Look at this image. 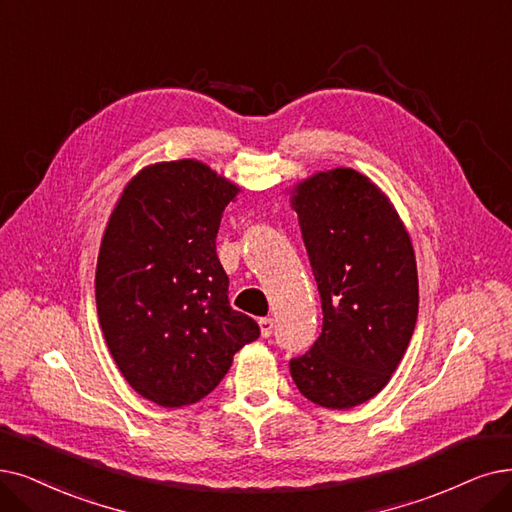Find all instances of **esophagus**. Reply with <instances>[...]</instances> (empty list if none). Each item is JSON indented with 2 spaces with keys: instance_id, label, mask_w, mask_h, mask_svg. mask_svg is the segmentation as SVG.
<instances>
[{
  "instance_id": "34e87169",
  "label": "esophagus",
  "mask_w": 512,
  "mask_h": 512,
  "mask_svg": "<svg viewBox=\"0 0 512 512\" xmlns=\"http://www.w3.org/2000/svg\"><path fill=\"white\" fill-rule=\"evenodd\" d=\"M258 323H260V334H262V338H269V336L273 334L275 319H271V317H262Z\"/></svg>"
}]
</instances>
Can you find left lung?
Returning a JSON list of instances; mask_svg holds the SVG:
<instances>
[{
  "label": "left lung",
  "instance_id": "8db88e82",
  "mask_svg": "<svg viewBox=\"0 0 512 512\" xmlns=\"http://www.w3.org/2000/svg\"><path fill=\"white\" fill-rule=\"evenodd\" d=\"M290 201L323 311L321 336L290 374L309 401L351 410L382 391L412 340L414 245L391 199L353 168L304 178Z\"/></svg>",
  "mask_w": 512,
  "mask_h": 512
}]
</instances>
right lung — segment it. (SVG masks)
Listing matches in <instances>:
<instances>
[{
  "instance_id": "add662e5",
  "label": "right lung",
  "mask_w": 512,
  "mask_h": 512,
  "mask_svg": "<svg viewBox=\"0 0 512 512\" xmlns=\"http://www.w3.org/2000/svg\"><path fill=\"white\" fill-rule=\"evenodd\" d=\"M239 187L197 159L159 161L126 185L96 264V311L109 353L138 395L182 407L210 395L233 355L260 336L233 311L216 254Z\"/></svg>"
}]
</instances>
